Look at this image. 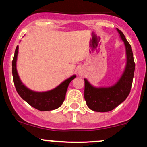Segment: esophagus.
I'll list each match as a JSON object with an SVG mask.
<instances>
[{
	"label": "esophagus",
	"instance_id": "obj_1",
	"mask_svg": "<svg viewBox=\"0 0 147 147\" xmlns=\"http://www.w3.org/2000/svg\"><path fill=\"white\" fill-rule=\"evenodd\" d=\"M78 74H79V75H81V76L83 75H84V72H83V70H79V71H78Z\"/></svg>",
	"mask_w": 147,
	"mask_h": 147
}]
</instances>
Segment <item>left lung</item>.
Masks as SVG:
<instances>
[{"label": "left lung", "instance_id": "8db88e82", "mask_svg": "<svg viewBox=\"0 0 147 147\" xmlns=\"http://www.w3.org/2000/svg\"><path fill=\"white\" fill-rule=\"evenodd\" d=\"M117 30L124 43L126 55V67L120 78L112 86L99 88L94 87L84 79V98L89 109L96 112H108L117 107L127 98L132 86L135 71L132 48L122 32Z\"/></svg>", "mask_w": 147, "mask_h": 147}]
</instances>
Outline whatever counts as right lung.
I'll use <instances>...</instances> for the list:
<instances>
[{
  "label": "right lung",
  "mask_w": 147,
  "mask_h": 147,
  "mask_svg": "<svg viewBox=\"0 0 147 147\" xmlns=\"http://www.w3.org/2000/svg\"><path fill=\"white\" fill-rule=\"evenodd\" d=\"M18 52L17 45L12 61V75L16 90L18 95L30 106L36 109L41 111H52L58 109L63 104L65 97L69 84L76 75H72L59 84L58 86L46 92H36L28 88L22 83L16 70V61Z\"/></svg>",
  "instance_id": "obj_1"
}]
</instances>
